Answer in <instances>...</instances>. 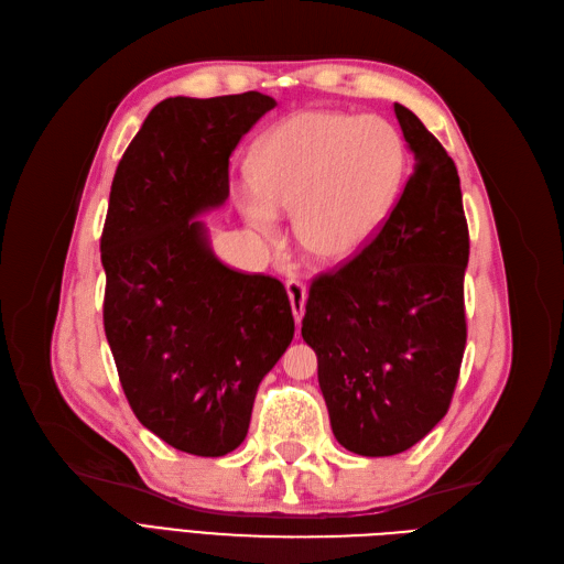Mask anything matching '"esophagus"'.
<instances>
[{"instance_id": "esophagus-1", "label": "esophagus", "mask_w": 564, "mask_h": 564, "mask_svg": "<svg viewBox=\"0 0 564 564\" xmlns=\"http://www.w3.org/2000/svg\"><path fill=\"white\" fill-rule=\"evenodd\" d=\"M286 294H289V301H292V311H294V319L296 324H301L303 319V313H305V299H308V289H305V284L301 280H286Z\"/></svg>"}]
</instances>
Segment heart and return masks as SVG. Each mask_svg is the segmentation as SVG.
<instances>
[{
    "label": "heart",
    "instance_id": "heart-1",
    "mask_svg": "<svg viewBox=\"0 0 564 564\" xmlns=\"http://www.w3.org/2000/svg\"><path fill=\"white\" fill-rule=\"evenodd\" d=\"M406 166V143L386 119L303 110L256 141L253 191L240 193V207L261 232L275 230V212L294 214L305 256L340 265L379 235L400 199Z\"/></svg>",
    "mask_w": 564,
    "mask_h": 564
}]
</instances>
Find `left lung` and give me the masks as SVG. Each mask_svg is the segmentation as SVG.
I'll list each match as a JSON object with an SVG mask.
<instances>
[{
  "mask_svg": "<svg viewBox=\"0 0 564 564\" xmlns=\"http://www.w3.org/2000/svg\"><path fill=\"white\" fill-rule=\"evenodd\" d=\"M414 174L369 247L313 280L301 336L338 445L392 456L447 414L466 350L468 224L454 160L395 104Z\"/></svg>",
  "mask_w": 564,
  "mask_h": 564,
  "instance_id": "8db88e82",
  "label": "left lung"
}]
</instances>
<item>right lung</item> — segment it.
I'll return each instance as SVG.
<instances>
[{"mask_svg":"<svg viewBox=\"0 0 564 564\" xmlns=\"http://www.w3.org/2000/svg\"><path fill=\"white\" fill-rule=\"evenodd\" d=\"M275 98H166L133 135L100 237L104 324L148 431L195 456L245 442L253 398L294 338L286 289L220 263L199 214L230 195L232 150Z\"/></svg>","mask_w":564,"mask_h":564,"instance_id":"obj_1","label":"right lung"}]
</instances>
